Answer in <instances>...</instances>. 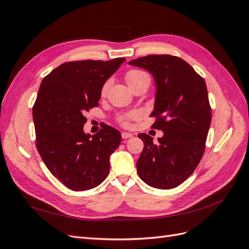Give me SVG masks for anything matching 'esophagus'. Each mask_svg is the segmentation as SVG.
Here are the masks:
<instances>
[{"label": "esophagus", "mask_w": 249, "mask_h": 249, "mask_svg": "<svg viewBox=\"0 0 249 249\" xmlns=\"http://www.w3.org/2000/svg\"><path fill=\"white\" fill-rule=\"evenodd\" d=\"M122 137H123L124 139L131 138V137H133V134H132V133H129V132H123V133H122Z\"/></svg>", "instance_id": "1"}]
</instances>
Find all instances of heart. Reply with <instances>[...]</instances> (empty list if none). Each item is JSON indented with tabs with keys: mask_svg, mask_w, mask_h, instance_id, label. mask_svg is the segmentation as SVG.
I'll return each mask as SVG.
<instances>
[{
	"mask_svg": "<svg viewBox=\"0 0 249 249\" xmlns=\"http://www.w3.org/2000/svg\"><path fill=\"white\" fill-rule=\"evenodd\" d=\"M125 80H126L127 84H129V86L131 87V89H133L141 81H143V80H149V77L147 76V73H145L144 71H138V70H132V71L126 72ZM109 86H110V81H107L103 85L102 91H101V94L103 96L106 95ZM138 117H139V114H138L137 112H132V113H129V114H125V115L120 116L118 120H119V123L122 124L123 125H130L131 120L137 119Z\"/></svg>",
	"mask_w": 249,
	"mask_h": 249,
	"instance_id": "1",
	"label": "heart"
}]
</instances>
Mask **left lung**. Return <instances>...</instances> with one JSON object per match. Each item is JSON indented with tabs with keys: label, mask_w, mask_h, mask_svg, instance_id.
Instances as JSON below:
<instances>
[{
	"label": "left lung",
	"mask_w": 249,
	"mask_h": 249,
	"mask_svg": "<svg viewBox=\"0 0 249 249\" xmlns=\"http://www.w3.org/2000/svg\"><path fill=\"white\" fill-rule=\"evenodd\" d=\"M129 64L146 70L156 84L154 129L163 136L154 143L145 133L137 161V172L148 186L172 189L189 178L205 152L211 124V107L206 82L183 59L170 55H149Z\"/></svg>",
	"instance_id": "left-lung-1"
}]
</instances>
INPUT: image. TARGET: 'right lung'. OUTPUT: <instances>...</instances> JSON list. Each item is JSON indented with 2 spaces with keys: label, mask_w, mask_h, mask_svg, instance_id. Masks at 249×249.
Returning a JSON list of instances; mask_svg holds the SVG:
<instances>
[{
  "label": "right lung",
  "mask_w": 249,
  "mask_h": 249,
  "mask_svg": "<svg viewBox=\"0 0 249 249\" xmlns=\"http://www.w3.org/2000/svg\"><path fill=\"white\" fill-rule=\"evenodd\" d=\"M125 61L66 62L44 77L33 106L36 147L48 169L64 186L84 191L99 186L110 170V156L122 141L105 125L95 135L83 126L85 113L99 106L103 85Z\"/></svg>",
  "instance_id": "1"
}]
</instances>
